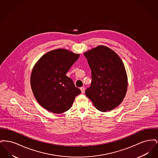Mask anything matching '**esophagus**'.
Here are the masks:
<instances>
[{
  "label": "esophagus",
  "mask_w": 158,
  "mask_h": 158,
  "mask_svg": "<svg viewBox=\"0 0 158 158\" xmlns=\"http://www.w3.org/2000/svg\"><path fill=\"white\" fill-rule=\"evenodd\" d=\"M80 89H81V92H82V94H83V93L85 92V88L82 86V87H81Z\"/></svg>",
  "instance_id": "1"
}]
</instances>
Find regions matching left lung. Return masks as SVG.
<instances>
[{
  "label": "left lung",
  "instance_id": "left-lung-1",
  "mask_svg": "<svg viewBox=\"0 0 158 158\" xmlns=\"http://www.w3.org/2000/svg\"><path fill=\"white\" fill-rule=\"evenodd\" d=\"M92 73V82L85 91L100 111L113 110L120 104L127 89V75L118 54L104 45L84 53Z\"/></svg>",
  "mask_w": 158,
  "mask_h": 158
}]
</instances>
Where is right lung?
Listing matches in <instances>:
<instances>
[{
	"label": "right lung",
	"mask_w": 158,
	"mask_h": 158,
	"mask_svg": "<svg viewBox=\"0 0 158 158\" xmlns=\"http://www.w3.org/2000/svg\"><path fill=\"white\" fill-rule=\"evenodd\" d=\"M79 55L59 48L45 53L34 66L31 89L39 104L47 111L56 114L68 111L81 93L72 79L66 75Z\"/></svg>",
	"instance_id": "right-lung-1"
}]
</instances>
